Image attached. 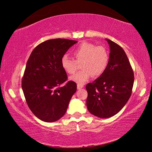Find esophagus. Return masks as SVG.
<instances>
[{
    "label": "esophagus",
    "instance_id": "obj_1",
    "mask_svg": "<svg viewBox=\"0 0 152 152\" xmlns=\"http://www.w3.org/2000/svg\"><path fill=\"white\" fill-rule=\"evenodd\" d=\"M84 87V85L82 84H77V89H80Z\"/></svg>",
    "mask_w": 152,
    "mask_h": 152
}]
</instances>
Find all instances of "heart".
Instances as JSON below:
<instances>
[{"label": "heart", "instance_id": "1", "mask_svg": "<svg viewBox=\"0 0 152 152\" xmlns=\"http://www.w3.org/2000/svg\"><path fill=\"white\" fill-rule=\"evenodd\" d=\"M75 60L63 55L61 59L63 69L69 74H73L78 68V64L81 63L82 70L70 77L72 81L79 84H84L92 76L95 77L102 75L107 68L109 55L107 50L103 46H96L94 44L83 42L73 50Z\"/></svg>", "mask_w": 152, "mask_h": 152}]
</instances>
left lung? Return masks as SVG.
Returning <instances> with one entry per match:
<instances>
[{
  "instance_id": "left-lung-1",
  "label": "left lung",
  "mask_w": 152,
  "mask_h": 152,
  "mask_svg": "<svg viewBox=\"0 0 152 152\" xmlns=\"http://www.w3.org/2000/svg\"><path fill=\"white\" fill-rule=\"evenodd\" d=\"M110 46L108 66L102 75L86 85V104L94 115L107 118L118 113L132 93L134 73L124 49L106 39Z\"/></svg>"
}]
</instances>
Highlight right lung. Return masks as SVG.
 Returning <instances> with one entry per match:
<instances>
[{"instance_id":"1","label":"right lung","mask_w":152,"mask_h":152,"mask_svg":"<svg viewBox=\"0 0 152 152\" xmlns=\"http://www.w3.org/2000/svg\"><path fill=\"white\" fill-rule=\"evenodd\" d=\"M76 40L50 39L38 45L26 63L22 89L30 110L40 120L46 122L58 121L65 114L77 84L67 80L61 59Z\"/></svg>"}]
</instances>
